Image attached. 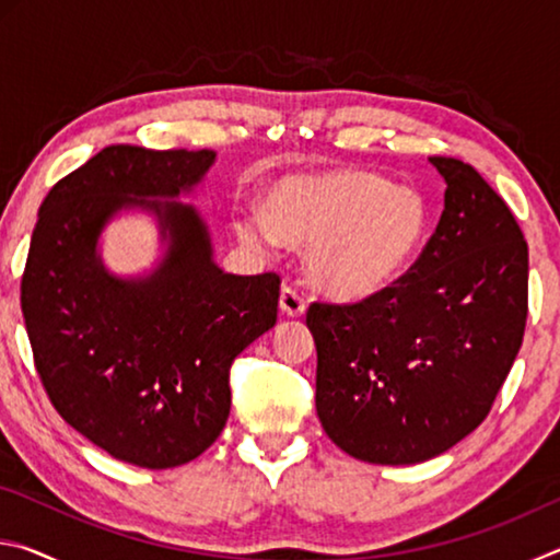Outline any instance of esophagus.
Listing matches in <instances>:
<instances>
[{"label":"esophagus","instance_id":"esophagus-1","mask_svg":"<svg viewBox=\"0 0 560 560\" xmlns=\"http://www.w3.org/2000/svg\"><path fill=\"white\" fill-rule=\"evenodd\" d=\"M279 308L287 316L299 318V316H303V311H306V301H303V296H301L296 289L283 287L281 289V296H279Z\"/></svg>","mask_w":560,"mask_h":560}]
</instances>
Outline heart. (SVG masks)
I'll list each match as a JSON object with an SVG mask.
<instances>
[{
  "instance_id": "1",
  "label": "heart",
  "mask_w": 560,
  "mask_h": 560,
  "mask_svg": "<svg viewBox=\"0 0 560 560\" xmlns=\"http://www.w3.org/2000/svg\"><path fill=\"white\" fill-rule=\"evenodd\" d=\"M254 249L277 242L306 244V277L328 296L358 301L385 291L428 240L430 207L412 187L358 167L291 173L273 179L264 214L234 217Z\"/></svg>"
}]
</instances>
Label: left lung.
Segmentation results:
<instances>
[{"label": "left lung", "instance_id": "8db88e82", "mask_svg": "<svg viewBox=\"0 0 560 560\" xmlns=\"http://www.w3.org/2000/svg\"><path fill=\"white\" fill-rule=\"evenodd\" d=\"M444 177L440 224L410 271L358 303H311L316 412L330 440L371 464H417L485 422L524 340L528 246L471 165Z\"/></svg>", "mask_w": 560, "mask_h": 560}]
</instances>
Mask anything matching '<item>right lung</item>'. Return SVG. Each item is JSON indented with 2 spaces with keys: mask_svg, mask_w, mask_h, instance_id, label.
Returning a JSON list of instances; mask_svg holds the SVG:
<instances>
[{
  "mask_svg": "<svg viewBox=\"0 0 560 560\" xmlns=\"http://www.w3.org/2000/svg\"><path fill=\"white\" fill-rule=\"evenodd\" d=\"M214 150L108 145L51 187L22 277V314L51 405L110 457L145 469L192 462L230 417V368L277 324V273L214 264L192 205ZM156 217L164 259L116 278L97 240L113 215Z\"/></svg>",
  "mask_w": 560,
  "mask_h": 560,
  "instance_id": "right-lung-1",
  "label": "right lung"
}]
</instances>
